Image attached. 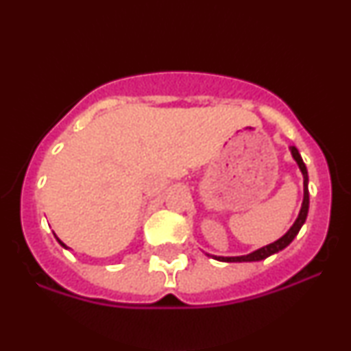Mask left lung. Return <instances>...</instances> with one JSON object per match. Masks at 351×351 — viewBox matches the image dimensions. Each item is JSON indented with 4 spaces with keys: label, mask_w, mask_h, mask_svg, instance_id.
Wrapping results in <instances>:
<instances>
[{
    "label": "left lung",
    "mask_w": 351,
    "mask_h": 351,
    "mask_svg": "<svg viewBox=\"0 0 351 351\" xmlns=\"http://www.w3.org/2000/svg\"><path fill=\"white\" fill-rule=\"evenodd\" d=\"M291 153H292L293 160H295L297 165H299L302 175H304V201H302V208H300L299 217H297L295 223L292 224V228L289 229V231L285 232V234L282 236L280 239H277L276 243L264 245V247L257 249V251L247 254V256H236V257L213 256V259L221 261V263H256V261H263V259H265V257L272 256V254H276V252L282 251V249H285L289 244L292 243L293 237L299 234L300 228L304 226L305 219H307V213H308V173H307V167H305V163H304V160H302L299 150H297L295 147H291Z\"/></svg>",
    "instance_id": "obj_1"
}]
</instances>
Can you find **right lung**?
<instances>
[{"label":"right lung","mask_w":351,"mask_h":351,"mask_svg":"<svg viewBox=\"0 0 351 351\" xmlns=\"http://www.w3.org/2000/svg\"><path fill=\"white\" fill-rule=\"evenodd\" d=\"M56 239H58V237H56ZM58 241H59V244H60V245H62V247H66V249H67V245H66V244H64V243H62V241H60V239H58Z\"/></svg>","instance_id":"right-lung-1"}]
</instances>
